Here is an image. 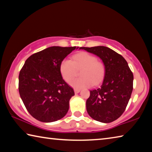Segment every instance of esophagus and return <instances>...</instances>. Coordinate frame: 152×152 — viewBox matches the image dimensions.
Wrapping results in <instances>:
<instances>
[{"mask_svg": "<svg viewBox=\"0 0 152 152\" xmlns=\"http://www.w3.org/2000/svg\"><path fill=\"white\" fill-rule=\"evenodd\" d=\"M80 91V89H77V88H74V92H75L76 94H78Z\"/></svg>", "mask_w": 152, "mask_h": 152, "instance_id": "1", "label": "esophagus"}]
</instances>
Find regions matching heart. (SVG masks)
<instances>
[{
    "instance_id": "heart-1",
    "label": "heart",
    "mask_w": 152,
    "mask_h": 152,
    "mask_svg": "<svg viewBox=\"0 0 152 152\" xmlns=\"http://www.w3.org/2000/svg\"><path fill=\"white\" fill-rule=\"evenodd\" d=\"M82 68L81 78L70 82V84L77 89L88 88L100 83L105 72L102 61L96 60L94 56L86 51H82L72 56V60L64 59L60 65L61 76L66 82H70L75 74V69Z\"/></svg>"
}]
</instances>
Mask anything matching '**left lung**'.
I'll return each mask as SVG.
<instances>
[{
	"instance_id": "obj_1",
	"label": "left lung",
	"mask_w": 152,
	"mask_h": 152,
	"mask_svg": "<svg viewBox=\"0 0 152 152\" xmlns=\"http://www.w3.org/2000/svg\"><path fill=\"white\" fill-rule=\"evenodd\" d=\"M101 59L105 68L102 84L90 91L86 110L92 119L110 123L121 117L127 107L133 91V74L121 55L104 46L81 47Z\"/></svg>"
}]
</instances>
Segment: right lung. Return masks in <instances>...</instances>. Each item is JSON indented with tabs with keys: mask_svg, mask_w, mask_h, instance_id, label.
<instances>
[{
	"mask_svg": "<svg viewBox=\"0 0 152 152\" xmlns=\"http://www.w3.org/2000/svg\"><path fill=\"white\" fill-rule=\"evenodd\" d=\"M78 48L52 46L34 53L25 61L19 76V91L27 111L35 119L53 122L68 113L69 101L74 92L62 78L60 65Z\"/></svg>",
	"mask_w": 152,
	"mask_h": 152,
	"instance_id": "add662e5",
	"label": "right lung"
}]
</instances>
